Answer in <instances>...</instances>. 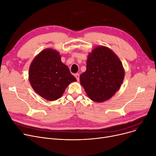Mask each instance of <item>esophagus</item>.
Listing matches in <instances>:
<instances>
[{"instance_id": "obj_1", "label": "esophagus", "mask_w": 156, "mask_h": 156, "mask_svg": "<svg viewBox=\"0 0 156 156\" xmlns=\"http://www.w3.org/2000/svg\"><path fill=\"white\" fill-rule=\"evenodd\" d=\"M75 78H76L77 81H79V79H80V75H79V74H78V73L75 74Z\"/></svg>"}]
</instances>
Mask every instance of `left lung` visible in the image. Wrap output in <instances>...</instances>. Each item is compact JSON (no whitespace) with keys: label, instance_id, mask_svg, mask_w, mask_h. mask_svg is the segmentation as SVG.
I'll return each mask as SVG.
<instances>
[{"label":"left lung","instance_id":"left-lung-1","mask_svg":"<svg viewBox=\"0 0 156 156\" xmlns=\"http://www.w3.org/2000/svg\"><path fill=\"white\" fill-rule=\"evenodd\" d=\"M124 78L125 69L118 55L111 48L99 45L88 54L87 70L80 81L90 99L102 102L116 94Z\"/></svg>","mask_w":156,"mask_h":156}]
</instances>
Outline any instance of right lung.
<instances>
[{
    "mask_svg": "<svg viewBox=\"0 0 156 156\" xmlns=\"http://www.w3.org/2000/svg\"><path fill=\"white\" fill-rule=\"evenodd\" d=\"M61 59L58 51L48 48L37 55L30 66L31 86L38 95L48 101L59 99L67 87L76 81Z\"/></svg>",
    "mask_w": 156,
    "mask_h": 156,
    "instance_id": "1",
    "label": "right lung"
}]
</instances>
